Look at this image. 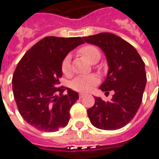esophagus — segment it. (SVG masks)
<instances>
[{
    "instance_id": "34e87169",
    "label": "esophagus",
    "mask_w": 159,
    "mask_h": 159,
    "mask_svg": "<svg viewBox=\"0 0 159 159\" xmlns=\"http://www.w3.org/2000/svg\"><path fill=\"white\" fill-rule=\"evenodd\" d=\"M79 97H80V98H85V94L80 93V94L79 95Z\"/></svg>"
}]
</instances>
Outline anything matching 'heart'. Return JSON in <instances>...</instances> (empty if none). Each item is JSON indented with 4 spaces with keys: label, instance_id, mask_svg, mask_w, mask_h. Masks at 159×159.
I'll return each mask as SVG.
<instances>
[{
    "label": "heart",
    "instance_id": "b5f03b06",
    "mask_svg": "<svg viewBox=\"0 0 159 159\" xmlns=\"http://www.w3.org/2000/svg\"><path fill=\"white\" fill-rule=\"evenodd\" d=\"M79 55L87 60L90 63H97L101 57V53L98 49L93 45H85L78 50ZM61 72L64 74L71 73L70 56H67L61 62ZM98 83V79L95 75L79 76L71 82V88L80 92H88Z\"/></svg>",
    "mask_w": 159,
    "mask_h": 159
}]
</instances>
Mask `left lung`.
Wrapping results in <instances>:
<instances>
[{
	"label": "left lung",
	"instance_id": "obj_1",
	"mask_svg": "<svg viewBox=\"0 0 159 159\" xmlns=\"http://www.w3.org/2000/svg\"><path fill=\"white\" fill-rule=\"evenodd\" d=\"M83 38L105 54L109 70L99 89L115 92L108 102L95 97L94 105L87 110L88 117L97 128L119 129L134 117L141 104L146 84L145 63L134 47L116 35L102 32Z\"/></svg>",
	"mask_w": 159,
	"mask_h": 159
}]
</instances>
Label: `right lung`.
I'll use <instances>...</instances> for the list:
<instances>
[{
    "label": "right lung",
    "mask_w": 159,
    "mask_h": 159,
    "mask_svg": "<svg viewBox=\"0 0 159 159\" xmlns=\"http://www.w3.org/2000/svg\"><path fill=\"white\" fill-rule=\"evenodd\" d=\"M82 43L80 37H46L32 46L17 65L12 80L13 97L21 116L38 130L56 132L68 123L69 110L79 94L57 85L62 76V61ZM66 89L68 93L63 94Z\"/></svg>",
    "instance_id": "right-lung-1"
}]
</instances>
